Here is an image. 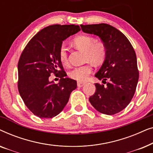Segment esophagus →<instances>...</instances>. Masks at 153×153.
I'll return each instance as SVG.
<instances>
[{"instance_id":"esophagus-1","label":"esophagus","mask_w":153,"mask_h":153,"mask_svg":"<svg viewBox=\"0 0 153 153\" xmlns=\"http://www.w3.org/2000/svg\"><path fill=\"white\" fill-rule=\"evenodd\" d=\"M85 84V83L80 82V81H78V82H77V86L79 87V88H81V87H83V85H84Z\"/></svg>"}]
</instances>
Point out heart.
Returning a JSON list of instances; mask_svg holds the SVG:
<instances>
[{
	"instance_id": "b5f03b06",
	"label": "heart",
	"mask_w": 153,
	"mask_h": 153,
	"mask_svg": "<svg viewBox=\"0 0 153 153\" xmlns=\"http://www.w3.org/2000/svg\"><path fill=\"white\" fill-rule=\"evenodd\" d=\"M73 45L77 49L85 52V60L95 65H100L104 61L106 57V48L103 43L96 42L94 37L88 35H80L73 40ZM59 59L62 64L68 62V49L64 44H62L58 51ZM93 68L90 65L75 67L69 72L71 79L80 82L85 81L92 72Z\"/></svg>"
}]
</instances>
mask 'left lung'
Segmentation results:
<instances>
[{
  "label": "left lung",
  "instance_id": "obj_1",
  "mask_svg": "<svg viewBox=\"0 0 153 153\" xmlns=\"http://www.w3.org/2000/svg\"><path fill=\"white\" fill-rule=\"evenodd\" d=\"M81 28L100 37L106 48V57L95 76L107 84L95 83V93L89 101L102 114H116L128 105L137 88L139 74L134 49L126 36L111 25H81Z\"/></svg>",
  "mask_w": 153,
  "mask_h": 153
}]
</instances>
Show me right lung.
I'll return each mask as SVG.
<instances>
[{
	"label": "right lung",
	"instance_id": "1",
	"mask_svg": "<svg viewBox=\"0 0 153 153\" xmlns=\"http://www.w3.org/2000/svg\"><path fill=\"white\" fill-rule=\"evenodd\" d=\"M80 30L73 24L46 27L29 41L21 54L19 92L28 109L39 118H51L59 114L76 89V81L65 77L58 51L62 41ZM51 74L61 78L59 83L49 81Z\"/></svg>",
	"mask_w": 153,
	"mask_h": 153
}]
</instances>
